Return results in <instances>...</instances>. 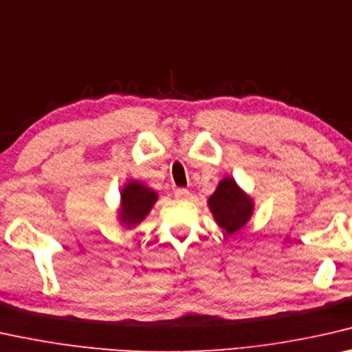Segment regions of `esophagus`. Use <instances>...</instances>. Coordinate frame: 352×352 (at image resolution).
Here are the masks:
<instances>
[{
  "label": "esophagus",
  "mask_w": 352,
  "mask_h": 352,
  "mask_svg": "<svg viewBox=\"0 0 352 352\" xmlns=\"http://www.w3.org/2000/svg\"><path fill=\"white\" fill-rule=\"evenodd\" d=\"M191 192L186 190V188H178V190H175V197L180 199V201H186V199H190Z\"/></svg>",
  "instance_id": "1"
}]
</instances>
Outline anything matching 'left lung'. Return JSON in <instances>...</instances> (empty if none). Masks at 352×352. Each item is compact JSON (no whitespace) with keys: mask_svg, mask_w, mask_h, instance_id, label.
<instances>
[{"mask_svg":"<svg viewBox=\"0 0 352 352\" xmlns=\"http://www.w3.org/2000/svg\"><path fill=\"white\" fill-rule=\"evenodd\" d=\"M207 204L214 221L229 235L242 229L254 212V199L230 175L221 178Z\"/></svg>","mask_w":352,"mask_h":352,"instance_id":"1","label":"left lung"}]
</instances>
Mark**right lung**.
<instances>
[{"instance_id":"1","label":"right lung","mask_w":352,"mask_h":352,"mask_svg":"<svg viewBox=\"0 0 352 352\" xmlns=\"http://www.w3.org/2000/svg\"><path fill=\"white\" fill-rule=\"evenodd\" d=\"M158 201V192L146 183L128 180L120 191V206L117 208V221L124 229H133L148 217L151 208Z\"/></svg>"}]
</instances>
